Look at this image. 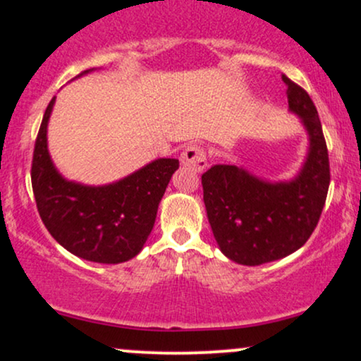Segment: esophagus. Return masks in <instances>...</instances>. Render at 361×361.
<instances>
[{
  "label": "esophagus",
  "instance_id": "esophagus-1",
  "mask_svg": "<svg viewBox=\"0 0 361 361\" xmlns=\"http://www.w3.org/2000/svg\"><path fill=\"white\" fill-rule=\"evenodd\" d=\"M181 166L193 169V171H204L207 168V154L204 147L200 146H188L183 149L180 156Z\"/></svg>",
  "mask_w": 361,
  "mask_h": 361
}]
</instances>
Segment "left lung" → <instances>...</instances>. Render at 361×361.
I'll use <instances>...</instances> for the list:
<instances>
[{"mask_svg": "<svg viewBox=\"0 0 361 361\" xmlns=\"http://www.w3.org/2000/svg\"><path fill=\"white\" fill-rule=\"evenodd\" d=\"M288 111L309 137L297 175L270 181L238 164H215L202 175L204 204L219 250L246 267L270 263L304 246L316 229L329 188V157L321 120L305 90L281 76Z\"/></svg>", "mask_w": 361, "mask_h": 361, "instance_id": "obj_1", "label": "left lung"}]
</instances>
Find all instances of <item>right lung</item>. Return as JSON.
Masks as SVG:
<instances>
[{"label":"right lung","instance_id":"1","mask_svg":"<svg viewBox=\"0 0 361 361\" xmlns=\"http://www.w3.org/2000/svg\"><path fill=\"white\" fill-rule=\"evenodd\" d=\"M94 69L82 71L85 76ZM56 97L45 110L32 161V188L40 219L64 250L93 263L117 264L142 251L157 207L180 163L159 157L122 180L85 185L68 180L54 164L47 126Z\"/></svg>","mask_w":361,"mask_h":361}]
</instances>
